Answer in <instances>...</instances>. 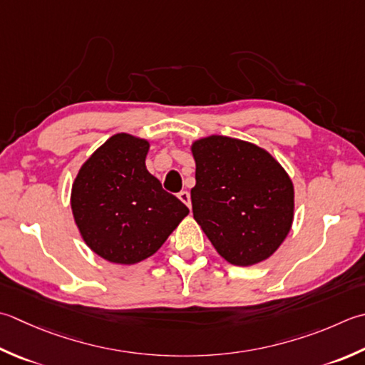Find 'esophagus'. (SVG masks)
I'll return each instance as SVG.
<instances>
[{
	"mask_svg": "<svg viewBox=\"0 0 365 365\" xmlns=\"http://www.w3.org/2000/svg\"><path fill=\"white\" fill-rule=\"evenodd\" d=\"M178 199L187 205V207H191V199H190V192L188 191H180L178 192Z\"/></svg>",
	"mask_w": 365,
	"mask_h": 365,
	"instance_id": "esophagus-1",
	"label": "esophagus"
}]
</instances>
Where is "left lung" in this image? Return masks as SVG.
Wrapping results in <instances>:
<instances>
[{"mask_svg": "<svg viewBox=\"0 0 365 365\" xmlns=\"http://www.w3.org/2000/svg\"><path fill=\"white\" fill-rule=\"evenodd\" d=\"M196 185L192 217L221 258L253 266L283 244L294 218V187L266 150L226 135L191 145Z\"/></svg>", "mask_w": 365, "mask_h": 365, "instance_id": "left-lung-1", "label": "left lung"}]
</instances>
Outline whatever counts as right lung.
<instances>
[{
  "label": "right lung",
  "mask_w": 365,
  "mask_h": 365,
  "mask_svg": "<svg viewBox=\"0 0 365 365\" xmlns=\"http://www.w3.org/2000/svg\"><path fill=\"white\" fill-rule=\"evenodd\" d=\"M148 140L120 133L82 164L71 191L74 221L93 252L135 264L160 250L190 210L148 173Z\"/></svg>",
  "instance_id": "obj_1"
}]
</instances>
